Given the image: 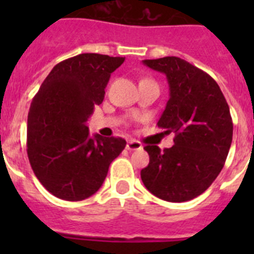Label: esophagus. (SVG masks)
Wrapping results in <instances>:
<instances>
[{
    "mask_svg": "<svg viewBox=\"0 0 254 254\" xmlns=\"http://www.w3.org/2000/svg\"><path fill=\"white\" fill-rule=\"evenodd\" d=\"M126 149L129 150V151H133V150H141L142 149V145H141L140 141L136 140H129L126 145Z\"/></svg>",
    "mask_w": 254,
    "mask_h": 254,
    "instance_id": "34e87169",
    "label": "esophagus"
}]
</instances>
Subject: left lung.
<instances>
[{"mask_svg": "<svg viewBox=\"0 0 254 254\" xmlns=\"http://www.w3.org/2000/svg\"><path fill=\"white\" fill-rule=\"evenodd\" d=\"M165 73L169 100L158 127L176 134L161 151L146 145L150 163L141 179L154 196L185 202L203 193L223 169L233 140V121L219 85L202 69L179 57L143 60Z\"/></svg>", "mask_w": 254, "mask_h": 254, "instance_id": "8db88e82", "label": "left lung"}]
</instances>
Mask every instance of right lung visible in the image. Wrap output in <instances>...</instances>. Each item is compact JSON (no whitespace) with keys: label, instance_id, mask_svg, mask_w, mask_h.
<instances>
[{"label":"right lung","instance_id":"obj_1","mask_svg":"<svg viewBox=\"0 0 254 254\" xmlns=\"http://www.w3.org/2000/svg\"><path fill=\"white\" fill-rule=\"evenodd\" d=\"M123 57L82 53L53 67L33 98L26 151L35 177L53 196L81 201L102 187L121 137H90L86 122L102 104L111 73Z\"/></svg>","mask_w":254,"mask_h":254}]
</instances>
